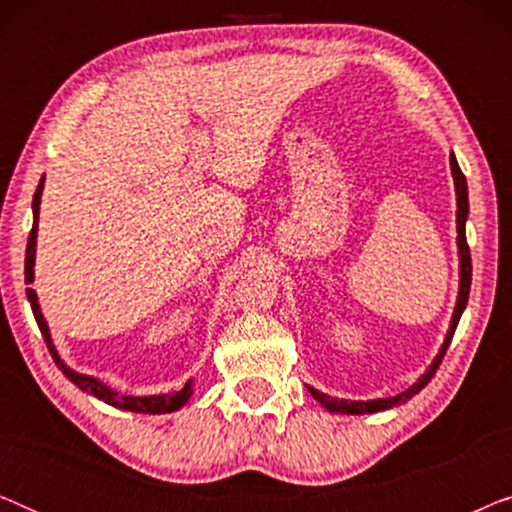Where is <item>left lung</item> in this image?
I'll return each instance as SVG.
<instances>
[{"label":"left lung","mask_w":512,"mask_h":512,"mask_svg":"<svg viewBox=\"0 0 512 512\" xmlns=\"http://www.w3.org/2000/svg\"><path fill=\"white\" fill-rule=\"evenodd\" d=\"M450 170H452V179H454V193H457V249H459V293H457V303H454V312H452V319H450V328H447L445 333V340L443 345H440L436 359L429 363V368L424 370L422 375H419V380L408 387L401 394L396 396H387V398H370V401H347V398H335V396H328L324 391L314 389L307 384V389H310V394L314 396V401H317L321 408H326L328 412H338V415H368V412H382V410H389V408H396V405H403L408 403L412 396L419 394L426 384L431 382V377L436 375V370L440 363H443V356L447 352V347H450L452 342V335L457 331V324L461 319V314L466 310V303H468V291H471V251H468V244H466V219H468V186H466V177L464 172H461V167L457 163V158H454V153L450 156Z\"/></svg>","instance_id":"obj_1"}]
</instances>
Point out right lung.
<instances>
[{
	"mask_svg": "<svg viewBox=\"0 0 512 512\" xmlns=\"http://www.w3.org/2000/svg\"><path fill=\"white\" fill-rule=\"evenodd\" d=\"M41 193H44V177H41L39 186H37V193H34V200H32V233L27 237V251H25V284H32L34 282V261H37V230H39V205H41ZM27 291V300H30L32 305V312H34V319H37L39 324V331L44 335L46 340V347L48 352H51L55 366L62 370V375L67 377V380H72L76 387L81 391H88V394H93L95 398H100L107 405H114L118 410H130V412H142V415H165V412H174L179 408H184V405L191 401L193 396V380H188L184 384V389L179 391H170V394H153V396H125L121 391L111 389L109 384H104L102 380H97L93 375H83V373H76L74 368H69L65 361L60 359L58 349L53 345V338H51V328H48V321L44 319V312H41V305H39V298H37V291L34 289H25Z\"/></svg>",
	"mask_w": 512,
	"mask_h": 512,
	"instance_id": "1",
	"label": "right lung"
}]
</instances>
